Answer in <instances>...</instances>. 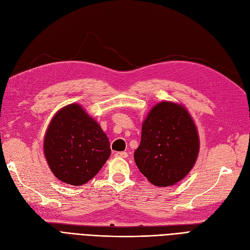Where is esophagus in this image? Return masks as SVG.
<instances>
[{
    "label": "esophagus",
    "mask_w": 250,
    "mask_h": 250,
    "mask_svg": "<svg viewBox=\"0 0 250 250\" xmlns=\"http://www.w3.org/2000/svg\"><path fill=\"white\" fill-rule=\"evenodd\" d=\"M116 157L118 158H127L128 154L126 151H119V152H116Z\"/></svg>",
    "instance_id": "34e87169"
}]
</instances>
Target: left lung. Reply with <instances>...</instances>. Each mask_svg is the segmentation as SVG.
Here are the masks:
<instances>
[{
  "label": "left lung",
  "mask_w": 250,
  "mask_h": 250,
  "mask_svg": "<svg viewBox=\"0 0 250 250\" xmlns=\"http://www.w3.org/2000/svg\"><path fill=\"white\" fill-rule=\"evenodd\" d=\"M200 150V140L190 114L182 105L161 102L142 125L141 143L134 162L156 186H170L191 170Z\"/></svg>",
  "instance_id": "obj_1"
}]
</instances>
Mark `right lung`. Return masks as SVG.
<instances>
[{
    "mask_svg": "<svg viewBox=\"0 0 250 250\" xmlns=\"http://www.w3.org/2000/svg\"><path fill=\"white\" fill-rule=\"evenodd\" d=\"M109 140L79 104L63 107L53 117L44 139V154L53 174L66 184L90 181L108 160Z\"/></svg>",
    "mask_w": 250,
    "mask_h": 250,
    "instance_id": "add662e5",
    "label": "right lung"
}]
</instances>
